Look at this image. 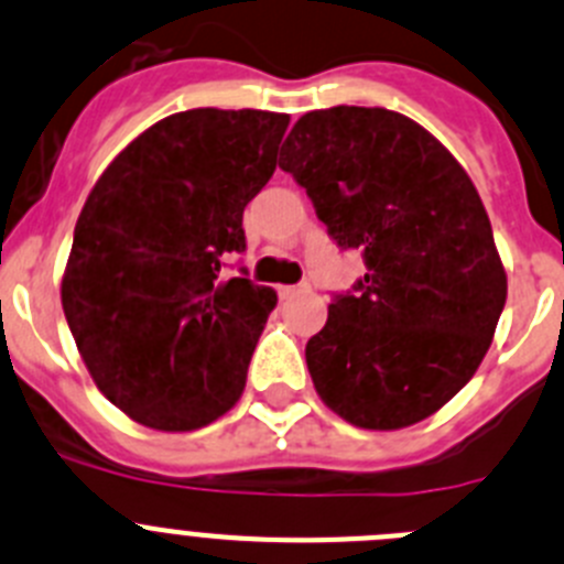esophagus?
<instances>
[{
	"label": "esophagus",
	"instance_id": "1",
	"mask_svg": "<svg viewBox=\"0 0 564 564\" xmlns=\"http://www.w3.org/2000/svg\"><path fill=\"white\" fill-rule=\"evenodd\" d=\"M306 292V283H300V286H278V294H281V300L286 297H294V294Z\"/></svg>",
	"mask_w": 564,
	"mask_h": 564
}]
</instances>
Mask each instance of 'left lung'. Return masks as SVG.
Returning <instances> with one entry per match:
<instances>
[{
    "mask_svg": "<svg viewBox=\"0 0 564 564\" xmlns=\"http://www.w3.org/2000/svg\"><path fill=\"white\" fill-rule=\"evenodd\" d=\"M278 166L367 267L306 345L319 398L359 429L420 423L470 381L507 303L476 186L417 122L356 105L300 116Z\"/></svg>",
    "mask_w": 564,
    "mask_h": 564,
    "instance_id": "obj_1",
    "label": "left lung"
}]
</instances>
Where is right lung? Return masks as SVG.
Returning a JSON list of instances; mask_svg holds the SVG:
<instances>
[{"label":"right lung","instance_id":"obj_1","mask_svg":"<svg viewBox=\"0 0 564 564\" xmlns=\"http://www.w3.org/2000/svg\"><path fill=\"white\" fill-rule=\"evenodd\" d=\"M286 113L194 108L113 158L88 194L63 275V314L99 392L141 425L223 417L278 294L225 258L245 205L275 172Z\"/></svg>","mask_w":564,"mask_h":564}]
</instances>
